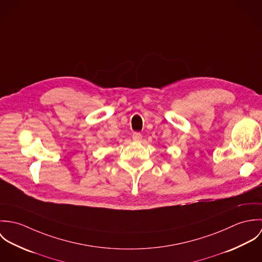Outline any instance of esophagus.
<instances>
[{"label":"esophagus","mask_w":262,"mask_h":262,"mask_svg":"<svg viewBox=\"0 0 262 262\" xmlns=\"http://www.w3.org/2000/svg\"><path fill=\"white\" fill-rule=\"evenodd\" d=\"M132 138L134 141H141L142 139V134L139 132H134L132 135Z\"/></svg>","instance_id":"obj_1"}]
</instances>
